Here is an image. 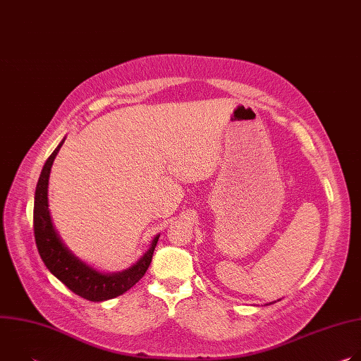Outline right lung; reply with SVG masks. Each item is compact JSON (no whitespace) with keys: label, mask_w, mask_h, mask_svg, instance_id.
Returning <instances> with one entry per match:
<instances>
[{"label":"right lung","mask_w":361,"mask_h":361,"mask_svg":"<svg viewBox=\"0 0 361 361\" xmlns=\"http://www.w3.org/2000/svg\"><path fill=\"white\" fill-rule=\"evenodd\" d=\"M64 141L53 151V154L45 161L39 174L35 197H34V237L39 252L41 260L45 267L53 273L61 283H64L77 295L90 301H104L121 295L130 290L138 280L142 279L152 260L154 248L157 245L159 237L152 240L151 248L144 254L142 259L131 269L113 274L104 276L90 269L67 250L61 243L57 231L51 223L48 212V177L51 166L60 151Z\"/></svg>","instance_id":"right-lung-1"}]
</instances>
